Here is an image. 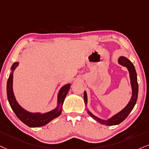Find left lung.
<instances>
[{"mask_svg":"<svg viewBox=\"0 0 149 149\" xmlns=\"http://www.w3.org/2000/svg\"><path fill=\"white\" fill-rule=\"evenodd\" d=\"M118 62L119 64L126 67L128 70L130 74V79H131V84L132 87V97L131 99V101L128 102L127 106H126L122 111H121L119 113L114 115L111 118L108 119V120H103L98 117H97L95 115L88 111V113L91 116L93 117L95 120L98 122L100 124H104V125L107 126H113L117 125V124H120L125 119L128 115L131 113L133 108L135 106V104H136L137 100V95H138V84H137V73L135 71V67H134L133 64L131 63L130 60H128L127 58L124 57V56H120L118 59ZM84 102L86 104H87V95H86V91L84 92Z\"/></svg>","mask_w":149,"mask_h":149,"instance_id":"obj_1","label":"left lung"}]
</instances>
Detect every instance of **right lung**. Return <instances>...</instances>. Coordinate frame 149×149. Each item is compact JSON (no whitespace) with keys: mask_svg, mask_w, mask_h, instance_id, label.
Listing matches in <instances>:
<instances>
[{"mask_svg":"<svg viewBox=\"0 0 149 149\" xmlns=\"http://www.w3.org/2000/svg\"><path fill=\"white\" fill-rule=\"evenodd\" d=\"M18 65V62H16L12 66V72L10 74L7 83V95L10 105L16 114V115L21 122L30 127H40L46 125L52 119L59 116L61 113V107L65 100L66 95L70 88V84H66L61 88L58 95V106L56 108L48 113H32L23 109L18 102H16L14 93H13V72Z\"/></svg>","mask_w":149,"mask_h":149,"instance_id":"1","label":"right lung"}]
</instances>
